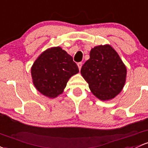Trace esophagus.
<instances>
[{
    "label": "esophagus",
    "instance_id": "esophagus-1",
    "mask_svg": "<svg viewBox=\"0 0 148 148\" xmlns=\"http://www.w3.org/2000/svg\"><path fill=\"white\" fill-rule=\"evenodd\" d=\"M77 65H78L79 69V70H80L81 68H82V62H79V63L77 64Z\"/></svg>",
    "mask_w": 148,
    "mask_h": 148
}]
</instances>
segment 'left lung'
I'll return each instance as SVG.
<instances>
[{"label":"left lung","instance_id":"1","mask_svg":"<svg viewBox=\"0 0 148 148\" xmlns=\"http://www.w3.org/2000/svg\"><path fill=\"white\" fill-rule=\"evenodd\" d=\"M126 73V67L119 55L108 45L91 49L89 60L81 69L91 92L102 101L113 99L121 92Z\"/></svg>","mask_w":148,"mask_h":148}]
</instances>
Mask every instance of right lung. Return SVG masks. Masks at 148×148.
<instances>
[{
    "mask_svg": "<svg viewBox=\"0 0 148 148\" xmlns=\"http://www.w3.org/2000/svg\"><path fill=\"white\" fill-rule=\"evenodd\" d=\"M78 72V66L72 57L59 47L42 52L31 69L35 88L49 98L61 94L70 77Z\"/></svg>",
    "mask_w": 148,
    "mask_h": 148,
    "instance_id": "1",
    "label": "right lung"
}]
</instances>
